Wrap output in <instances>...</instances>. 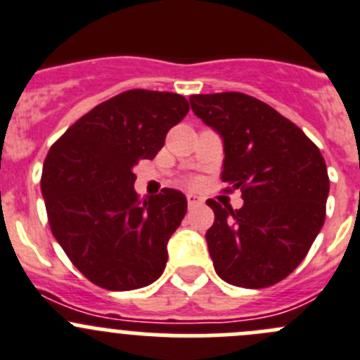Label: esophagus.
<instances>
[{"label": "esophagus", "mask_w": 360, "mask_h": 360, "mask_svg": "<svg viewBox=\"0 0 360 360\" xmlns=\"http://www.w3.org/2000/svg\"><path fill=\"white\" fill-rule=\"evenodd\" d=\"M201 203H203V201H201V198H198L196 194H187V205H189V208L200 207Z\"/></svg>", "instance_id": "34e87169"}]
</instances>
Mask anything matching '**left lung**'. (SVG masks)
<instances>
[{"mask_svg": "<svg viewBox=\"0 0 360 360\" xmlns=\"http://www.w3.org/2000/svg\"><path fill=\"white\" fill-rule=\"evenodd\" d=\"M191 108L222 139V182L244 205L208 200V252L222 281L266 288L306 258L325 221L328 174L318 146L295 123L245 94L193 95Z\"/></svg>", "mask_w": 360, "mask_h": 360, "instance_id": "8db88e82", "label": "left lung"}]
</instances>
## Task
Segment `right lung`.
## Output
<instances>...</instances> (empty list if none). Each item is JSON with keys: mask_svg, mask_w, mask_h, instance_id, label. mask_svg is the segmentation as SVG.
<instances>
[{"mask_svg": "<svg viewBox=\"0 0 360 360\" xmlns=\"http://www.w3.org/2000/svg\"><path fill=\"white\" fill-rule=\"evenodd\" d=\"M189 112L186 97L129 90L102 102L51 146L42 196L51 231L84 277L111 292L162 276L167 240L187 212L180 191L139 201L134 166L153 159Z\"/></svg>", "mask_w": 360, "mask_h": 360, "instance_id": "add662e5", "label": "right lung"}]
</instances>
